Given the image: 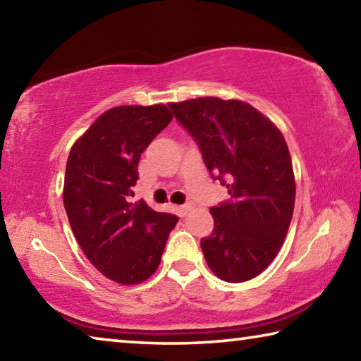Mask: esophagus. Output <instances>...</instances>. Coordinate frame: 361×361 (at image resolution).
Here are the masks:
<instances>
[{"instance_id": "1", "label": "esophagus", "mask_w": 361, "mask_h": 361, "mask_svg": "<svg viewBox=\"0 0 361 361\" xmlns=\"http://www.w3.org/2000/svg\"><path fill=\"white\" fill-rule=\"evenodd\" d=\"M191 210H192V205L191 204H185V205L180 207V213H181L183 216H186Z\"/></svg>"}]
</instances>
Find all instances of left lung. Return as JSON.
<instances>
[{
  "mask_svg": "<svg viewBox=\"0 0 361 361\" xmlns=\"http://www.w3.org/2000/svg\"><path fill=\"white\" fill-rule=\"evenodd\" d=\"M169 106L229 192L210 209L215 229L200 240L207 264L224 282H247L271 264L290 228L296 185L288 146L264 114L240 100L200 97Z\"/></svg>",
  "mask_w": 361,
  "mask_h": 361,
  "instance_id": "obj_1",
  "label": "left lung"
}]
</instances>
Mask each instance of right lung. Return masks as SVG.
<instances>
[{
	"label": "right lung",
	"instance_id": "add662e5",
	"mask_svg": "<svg viewBox=\"0 0 361 361\" xmlns=\"http://www.w3.org/2000/svg\"><path fill=\"white\" fill-rule=\"evenodd\" d=\"M164 105L116 106L73 145L63 205L84 255L103 276L135 285L159 267L178 218L130 202L142 152L172 121Z\"/></svg>",
	"mask_w": 361,
	"mask_h": 361
}]
</instances>
